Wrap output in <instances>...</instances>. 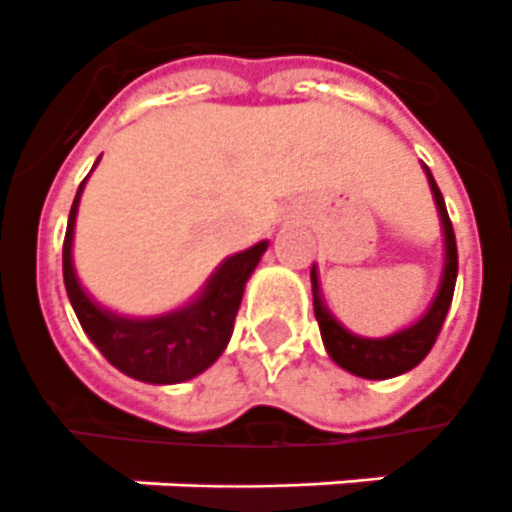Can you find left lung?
Masks as SVG:
<instances>
[{
    "label": "left lung",
    "mask_w": 512,
    "mask_h": 512,
    "mask_svg": "<svg viewBox=\"0 0 512 512\" xmlns=\"http://www.w3.org/2000/svg\"><path fill=\"white\" fill-rule=\"evenodd\" d=\"M425 177H428L430 193L436 201L438 220H441V231H444V268H441V279H438V289L430 305L425 308L420 319L412 321L409 327L398 329L393 335L385 337H361L356 332H350L335 319V313L329 311L324 297H321V281L319 268H311V287H313V313L319 321L321 340L327 348L329 358L337 366H342L345 372L364 377V380H390L398 374L409 372L420 364L422 358L428 356L433 342H436L438 332L444 327L446 313L452 305L454 284H457V241H454V228L446 212L444 196L438 191L436 180L430 175V170L422 164Z\"/></svg>",
    "instance_id": "left-lung-1"
}]
</instances>
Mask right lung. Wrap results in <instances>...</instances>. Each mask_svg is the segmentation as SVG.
Segmentation results:
<instances>
[{
	"instance_id": "1",
	"label": "right lung",
	"mask_w": 512,
	"mask_h": 512,
	"mask_svg": "<svg viewBox=\"0 0 512 512\" xmlns=\"http://www.w3.org/2000/svg\"><path fill=\"white\" fill-rule=\"evenodd\" d=\"M87 177L71 204L66 241H63V281L84 335L106 356L108 364L132 380L177 385L199 377L223 356L225 345L233 335V321L239 313L244 287L255 273L260 257L265 255L268 241H257L249 249L225 257L188 303L156 316H124L100 305L84 289L76 273L74 231Z\"/></svg>"
}]
</instances>
